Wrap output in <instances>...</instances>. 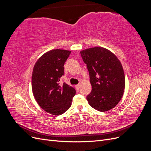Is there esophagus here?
Wrapping results in <instances>:
<instances>
[{
    "instance_id": "obj_1",
    "label": "esophagus",
    "mask_w": 151,
    "mask_h": 151,
    "mask_svg": "<svg viewBox=\"0 0 151 151\" xmlns=\"http://www.w3.org/2000/svg\"><path fill=\"white\" fill-rule=\"evenodd\" d=\"M76 88L77 90H79V88H80V84H77V85H76Z\"/></svg>"
}]
</instances>
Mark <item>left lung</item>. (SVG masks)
<instances>
[{
	"instance_id": "8db88e82",
	"label": "left lung",
	"mask_w": 151,
	"mask_h": 151,
	"mask_svg": "<svg viewBox=\"0 0 151 151\" xmlns=\"http://www.w3.org/2000/svg\"><path fill=\"white\" fill-rule=\"evenodd\" d=\"M89 73L92 86L86 99L91 107L106 111L121 100L125 87L123 68L119 59L109 50L96 47L81 51Z\"/></svg>"
}]
</instances>
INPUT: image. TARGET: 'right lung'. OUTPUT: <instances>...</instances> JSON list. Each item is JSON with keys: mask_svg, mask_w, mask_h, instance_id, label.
<instances>
[{"mask_svg": "<svg viewBox=\"0 0 151 151\" xmlns=\"http://www.w3.org/2000/svg\"><path fill=\"white\" fill-rule=\"evenodd\" d=\"M71 51L53 49L45 53L36 62L32 72L31 85L34 98L39 106L53 115H60L71 106L76 94L74 88L63 83V65Z\"/></svg>", "mask_w": 151, "mask_h": 151, "instance_id": "right-lung-1", "label": "right lung"}]
</instances>
